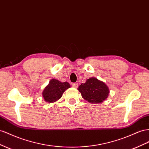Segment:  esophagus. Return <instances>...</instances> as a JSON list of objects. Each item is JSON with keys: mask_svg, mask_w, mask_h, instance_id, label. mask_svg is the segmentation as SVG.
<instances>
[{"mask_svg": "<svg viewBox=\"0 0 149 149\" xmlns=\"http://www.w3.org/2000/svg\"><path fill=\"white\" fill-rule=\"evenodd\" d=\"M72 86H73V87H74V88H78V83H74L72 84Z\"/></svg>", "mask_w": 149, "mask_h": 149, "instance_id": "34e87169", "label": "esophagus"}]
</instances>
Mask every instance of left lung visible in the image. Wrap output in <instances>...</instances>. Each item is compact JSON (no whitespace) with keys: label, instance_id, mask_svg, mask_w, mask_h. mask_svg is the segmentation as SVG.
I'll return each instance as SVG.
<instances>
[{"label":"left lung","instance_id":"8db88e82","mask_svg":"<svg viewBox=\"0 0 149 149\" xmlns=\"http://www.w3.org/2000/svg\"><path fill=\"white\" fill-rule=\"evenodd\" d=\"M83 98L90 103H100L108 97L109 88L104 82L96 78H90L84 83H81L78 88Z\"/></svg>","mask_w":149,"mask_h":149}]
</instances>
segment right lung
<instances>
[{"label": "right lung", "instance_id": "1", "mask_svg": "<svg viewBox=\"0 0 149 149\" xmlns=\"http://www.w3.org/2000/svg\"><path fill=\"white\" fill-rule=\"evenodd\" d=\"M69 88L70 84L68 82H61L56 79H52L43 90L42 96L45 102L54 103L61 98L63 93Z\"/></svg>", "mask_w": 149, "mask_h": 149}]
</instances>
